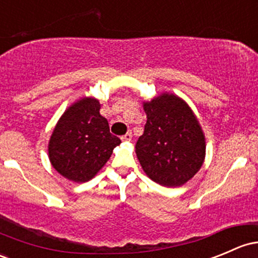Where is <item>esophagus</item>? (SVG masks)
<instances>
[{
	"mask_svg": "<svg viewBox=\"0 0 258 258\" xmlns=\"http://www.w3.org/2000/svg\"><path fill=\"white\" fill-rule=\"evenodd\" d=\"M132 137H133L132 132H128L125 135H123V137H121V140H124V141H130V140H132Z\"/></svg>",
	"mask_w": 258,
	"mask_h": 258,
	"instance_id": "34e87169",
	"label": "esophagus"
}]
</instances>
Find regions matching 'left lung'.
<instances>
[{"mask_svg":"<svg viewBox=\"0 0 258 258\" xmlns=\"http://www.w3.org/2000/svg\"><path fill=\"white\" fill-rule=\"evenodd\" d=\"M144 110L148 120L135 145L141 167L165 187L184 184L206 157V140L196 115L184 101L168 93L144 103Z\"/></svg>","mask_w":258,"mask_h":258,"instance_id":"1","label":"left lung"}]
</instances>
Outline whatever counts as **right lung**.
<instances>
[{"label": "right lung", "instance_id": "right-lung-1", "mask_svg": "<svg viewBox=\"0 0 258 258\" xmlns=\"http://www.w3.org/2000/svg\"><path fill=\"white\" fill-rule=\"evenodd\" d=\"M99 108L95 98L80 99L63 113L52 132L49 159L52 167L70 181L93 178L120 144V139L109 132Z\"/></svg>", "mask_w": 258, "mask_h": 258}]
</instances>
